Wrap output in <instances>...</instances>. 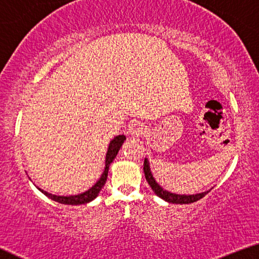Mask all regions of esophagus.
I'll use <instances>...</instances> for the list:
<instances>
[{
  "label": "esophagus",
  "mask_w": 259,
  "mask_h": 259,
  "mask_svg": "<svg viewBox=\"0 0 259 259\" xmlns=\"http://www.w3.org/2000/svg\"><path fill=\"white\" fill-rule=\"evenodd\" d=\"M129 133L133 136H143L146 133V128L140 122H134L129 125Z\"/></svg>",
  "instance_id": "esophagus-1"
}]
</instances>
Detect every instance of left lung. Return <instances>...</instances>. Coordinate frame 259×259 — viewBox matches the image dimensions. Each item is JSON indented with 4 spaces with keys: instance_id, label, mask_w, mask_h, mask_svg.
Masks as SVG:
<instances>
[{
    "instance_id": "1",
    "label": "left lung",
    "mask_w": 259,
    "mask_h": 259,
    "mask_svg": "<svg viewBox=\"0 0 259 259\" xmlns=\"http://www.w3.org/2000/svg\"><path fill=\"white\" fill-rule=\"evenodd\" d=\"M143 169H144L145 179L149 183L150 187L152 188L154 194H156L157 196H159V198H161L163 200H165V201H167L169 203H180V204L193 203V202L198 201V200H200V199H202L203 196L206 195L208 192H209V191H207V192L198 193V194H193V195L175 194V193H171V192H167L166 190H164V188L159 186V184H158L157 181L154 180L152 173H151V169H150V164H149L148 158H145V159H144V167H143Z\"/></svg>"
}]
</instances>
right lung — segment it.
<instances>
[{
    "label": "right lung",
    "instance_id": "obj_1",
    "mask_svg": "<svg viewBox=\"0 0 259 259\" xmlns=\"http://www.w3.org/2000/svg\"><path fill=\"white\" fill-rule=\"evenodd\" d=\"M125 141V136L124 135H118V136L114 137V140H111L109 143V146H108V151L106 154V167L105 171L100 177V179L96 181L94 186H92L90 190L80 193V194L76 195H68V196H64V195H55L51 194V193H48L46 191L40 190L38 188L43 194H45L48 198H50L53 201L59 202V203H64V204H72V206H75V204H83L87 202H91L92 200H94L96 196L99 195L100 191L102 190L103 185L106 184L107 178H108V169H109V165L113 163V160L115 159V157L117 156V153L121 149V146L123 144V142Z\"/></svg>",
    "mask_w": 259,
    "mask_h": 259
}]
</instances>
